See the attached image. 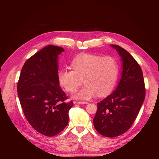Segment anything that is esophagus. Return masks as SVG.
Here are the masks:
<instances>
[{
  "label": "esophagus",
  "mask_w": 159,
  "mask_h": 159,
  "mask_svg": "<svg viewBox=\"0 0 159 159\" xmlns=\"http://www.w3.org/2000/svg\"><path fill=\"white\" fill-rule=\"evenodd\" d=\"M78 104H88V102H78Z\"/></svg>",
  "instance_id": "34e87169"
}]
</instances>
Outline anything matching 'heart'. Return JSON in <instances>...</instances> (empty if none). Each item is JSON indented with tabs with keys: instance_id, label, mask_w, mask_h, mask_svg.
<instances>
[{
	"instance_id": "obj_1",
	"label": "heart",
	"mask_w": 159,
	"mask_h": 159,
	"mask_svg": "<svg viewBox=\"0 0 159 159\" xmlns=\"http://www.w3.org/2000/svg\"><path fill=\"white\" fill-rule=\"evenodd\" d=\"M70 66L73 70L60 71L58 80L70 93L75 91L83 80L85 85L74 95L76 99H89L97 94L103 97L111 92L116 84L119 66L113 57L81 54L71 60Z\"/></svg>"
}]
</instances>
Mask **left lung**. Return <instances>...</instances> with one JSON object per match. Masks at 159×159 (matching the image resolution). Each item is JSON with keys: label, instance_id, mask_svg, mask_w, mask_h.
<instances>
[{"label": "left lung", "instance_id": "left-lung-1", "mask_svg": "<svg viewBox=\"0 0 159 159\" xmlns=\"http://www.w3.org/2000/svg\"><path fill=\"white\" fill-rule=\"evenodd\" d=\"M110 46L121 57V78L116 89L98 103L93 121L99 134L115 137L132 126L145 99V88L142 70L134 57L121 46Z\"/></svg>", "mask_w": 159, "mask_h": 159}]
</instances>
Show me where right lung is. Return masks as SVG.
I'll list each match as a JSON object with an SVG mask.
<instances>
[{"label": "right lung", "mask_w": 159, "mask_h": 159, "mask_svg": "<svg viewBox=\"0 0 159 159\" xmlns=\"http://www.w3.org/2000/svg\"><path fill=\"white\" fill-rule=\"evenodd\" d=\"M64 48L49 45L31 56L24 64L17 91L27 121L36 131L53 137L68 125L69 110L74 103L59 85L58 56Z\"/></svg>", "instance_id": "obj_1"}]
</instances>
